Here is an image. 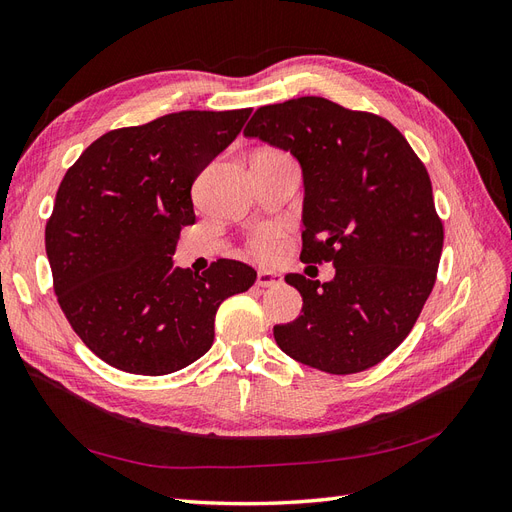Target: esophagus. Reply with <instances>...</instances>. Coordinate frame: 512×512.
Listing matches in <instances>:
<instances>
[{
	"instance_id": "obj_1",
	"label": "esophagus",
	"mask_w": 512,
	"mask_h": 512,
	"mask_svg": "<svg viewBox=\"0 0 512 512\" xmlns=\"http://www.w3.org/2000/svg\"><path fill=\"white\" fill-rule=\"evenodd\" d=\"M256 284L260 288H269V286H280L282 284V278L275 271H258V278H256Z\"/></svg>"
}]
</instances>
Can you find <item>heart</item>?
Instances as JSON below:
<instances>
[{
    "instance_id": "obj_1",
    "label": "heart",
    "mask_w": 512,
    "mask_h": 512,
    "mask_svg": "<svg viewBox=\"0 0 512 512\" xmlns=\"http://www.w3.org/2000/svg\"><path fill=\"white\" fill-rule=\"evenodd\" d=\"M247 250L258 260H275L284 250V230L278 224H265L247 239Z\"/></svg>"
}]
</instances>
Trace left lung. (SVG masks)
<instances>
[{
    "mask_svg": "<svg viewBox=\"0 0 512 512\" xmlns=\"http://www.w3.org/2000/svg\"><path fill=\"white\" fill-rule=\"evenodd\" d=\"M243 133L297 157L301 260L336 267L323 284L286 275L303 314L275 325V342L329 375L377 366L409 336L437 280L444 224L424 163L392 122L323 96L258 107Z\"/></svg>",
    "mask_w": 512,
    "mask_h": 512,
    "instance_id": "obj_1",
    "label": "left lung"
}]
</instances>
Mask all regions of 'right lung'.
I'll return each mask as SVG.
<instances>
[{
	"mask_svg": "<svg viewBox=\"0 0 512 512\" xmlns=\"http://www.w3.org/2000/svg\"><path fill=\"white\" fill-rule=\"evenodd\" d=\"M252 109L176 112L92 142L64 174L45 247L64 316L103 362L170 375L211 349L215 312L256 271L219 258L202 275L174 269L196 222L191 185L237 137Z\"/></svg>",
	"mask_w": 512,
	"mask_h": 512,
	"instance_id": "add662e5",
	"label": "right lung"
}]
</instances>
